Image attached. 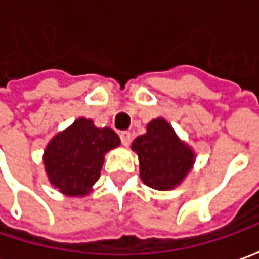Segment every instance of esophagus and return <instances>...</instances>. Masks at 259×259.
Listing matches in <instances>:
<instances>
[{
    "label": "esophagus",
    "mask_w": 259,
    "mask_h": 259,
    "mask_svg": "<svg viewBox=\"0 0 259 259\" xmlns=\"http://www.w3.org/2000/svg\"><path fill=\"white\" fill-rule=\"evenodd\" d=\"M120 140H121V145H123V146H129L130 140H132V136H130L129 132H121Z\"/></svg>",
    "instance_id": "obj_1"
}]
</instances>
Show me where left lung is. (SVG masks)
Returning <instances> with one entry per match:
<instances>
[{
    "instance_id": "8db88e82",
    "label": "left lung",
    "mask_w": 259,
    "mask_h": 259,
    "mask_svg": "<svg viewBox=\"0 0 259 259\" xmlns=\"http://www.w3.org/2000/svg\"><path fill=\"white\" fill-rule=\"evenodd\" d=\"M132 149L138 153L143 183L157 191L175 188L193 163V152L163 119L150 121L146 135L139 136Z\"/></svg>"
}]
</instances>
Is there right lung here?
Returning a JSON list of instances; mask_svg holds the SVG:
<instances>
[{"instance_id":"right-lung-1","label":"right lung","mask_w":259,"mask_h":259,"mask_svg":"<svg viewBox=\"0 0 259 259\" xmlns=\"http://www.w3.org/2000/svg\"><path fill=\"white\" fill-rule=\"evenodd\" d=\"M120 145L109 127L97 129L89 119H78L58 133L44 152L50 182L70 196H83L100 178L104 153Z\"/></svg>"}]
</instances>
